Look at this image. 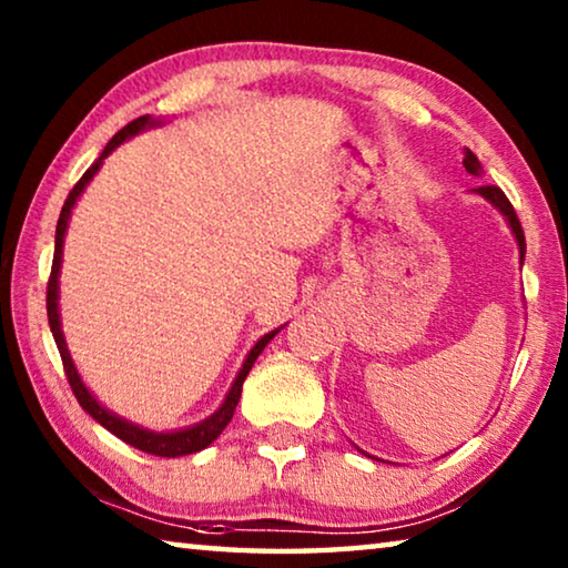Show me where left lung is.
Wrapping results in <instances>:
<instances>
[{
	"instance_id": "1",
	"label": "left lung",
	"mask_w": 568,
	"mask_h": 568,
	"mask_svg": "<svg viewBox=\"0 0 568 568\" xmlns=\"http://www.w3.org/2000/svg\"><path fill=\"white\" fill-rule=\"evenodd\" d=\"M464 168H466L468 175H476V178L484 175V168H480L478 158H476L474 152H470L468 148L464 150ZM474 192H476V195L484 197V200H488V203H491V205L498 210V213H501V215L506 217V223H508V227H511V233H514L516 243H518V255H521V265H524L526 240H524L521 223H518V217H516V213H514V205L508 203V197L504 195V192L498 190V187H494V185H480V187H474Z\"/></svg>"
}]
</instances>
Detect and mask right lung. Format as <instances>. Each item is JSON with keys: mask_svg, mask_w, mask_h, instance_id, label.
Returning a JSON list of instances; mask_svg holds the SVG:
<instances>
[{"mask_svg": "<svg viewBox=\"0 0 568 568\" xmlns=\"http://www.w3.org/2000/svg\"><path fill=\"white\" fill-rule=\"evenodd\" d=\"M162 120L160 118H150V114H142V118L132 120L128 128H122L114 138L108 142V148L102 150V155L94 160V165L84 172L80 178V182L72 187L70 195H67L64 205H62V213L60 220H57V235H54V261H52V275H50V283H47V318H50V331L54 335V343H57V351L62 355V363H64V373H67V381H70L72 393L80 400V406L90 413V416L110 430V434L118 436L124 444H130L134 448L145 450V454L152 456H165V458H178V456H187V454H197V450L207 448L213 440L223 434L225 426L233 418L235 406L240 400V393H243V381L247 378L250 368H253V363L257 361V355L265 351V345L271 343L281 328H275L271 333H265L261 341H257L253 348H250L247 358L243 363V368L237 371V376L233 381V386H230L225 400L220 403V408L213 413V416H207L205 420L200 423H192L187 428H178V430H150V428H142L138 423H132L128 418L118 416V413H112L102 406V403L92 396L90 388L84 386V381L80 376V371H77V365L70 355V348H67V341H64V333H62V318H60V267H62V250H64V233H67V225H70V217H72V210L77 205V200L84 192V187L90 185V180L98 175L102 162L108 155H112L114 150H118L122 142H128L134 134L145 132L150 128H160Z\"/></svg>", "mask_w": 568, "mask_h": 568, "instance_id": "1", "label": "right lung"}]
</instances>
